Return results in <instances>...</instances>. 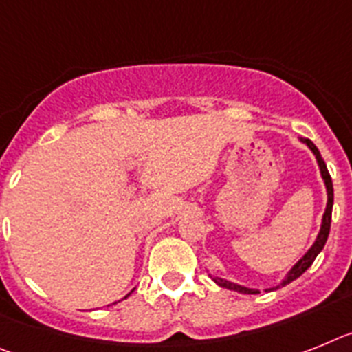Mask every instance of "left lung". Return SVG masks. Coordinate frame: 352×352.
I'll use <instances>...</instances> for the list:
<instances>
[{"mask_svg":"<svg viewBox=\"0 0 352 352\" xmlns=\"http://www.w3.org/2000/svg\"><path fill=\"white\" fill-rule=\"evenodd\" d=\"M303 143H307L308 146L311 148V152L316 154L317 157V163H319V168H320V175H322L324 179V184H326V189H328V206H326V212H324L322 216V227H320V232L319 235H317V241L314 243V246H311L310 250L307 252V255L301 258V261L298 262V264L294 265V267L290 269V273L287 274L285 280H283L280 285L276 287V289H280V287L287 285V283L294 282L296 278H299L301 274L307 271L308 267H310L311 264H314V261H316V256L319 255L320 252H322L324 244H326V241H328V235H329V227H331V210H333V182H331V177H329V172L328 168H326V163H324V159L320 157V152L319 148H317L314 143L310 142V140L305 138ZM214 280V282L218 283L219 287H225V289H230V290H235V292H243V294H258V290H253V289H246V287H241V285H235V283L232 282H227V280H221V278H214L210 276ZM274 290V289H273Z\"/></svg>","mask_w":352,"mask_h":352,"instance_id":"8db88e82","label":"left lung"}]
</instances>
